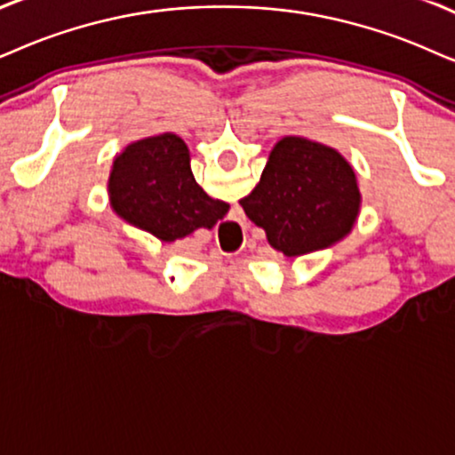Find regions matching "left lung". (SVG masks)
Instances as JSON below:
<instances>
[{"instance_id":"8db88e82","label":"left lung","mask_w":455,"mask_h":455,"mask_svg":"<svg viewBox=\"0 0 455 455\" xmlns=\"http://www.w3.org/2000/svg\"><path fill=\"white\" fill-rule=\"evenodd\" d=\"M361 195L348 161L333 148L287 136L275 145L241 208L268 243L300 256L342 239L359 214Z\"/></svg>"}]
</instances>
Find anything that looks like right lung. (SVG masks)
Masks as SVG:
<instances>
[{
  "label": "right lung",
  "mask_w": 455,
  "mask_h": 455,
  "mask_svg": "<svg viewBox=\"0 0 455 455\" xmlns=\"http://www.w3.org/2000/svg\"><path fill=\"white\" fill-rule=\"evenodd\" d=\"M111 204L119 216L151 231L161 241L187 237L195 228H212L228 212L195 182L187 145L174 134L145 138L115 159Z\"/></svg>",
  "instance_id": "obj_1"
}]
</instances>
